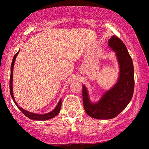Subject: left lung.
I'll return each mask as SVG.
<instances>
[{"label":"left lung","mask_w":149,"mask_h":149,"mask_svg":"<svg viewBox=\"0 0 149 149\" xmlns=\"http://www.w3.org/2000/svg\"><path fill=\"white\" fill-rule=\"evenodd\" d=\"M108 46L115 52L119 66L117 82L92 102L86 87L82 86L83 104L86 114L97 119H111L119 114L132 100L134 90V69L132 59L122 41L116 36L108 40Z\"/></svg>","instance_id":"obj_1"}]
</instances>
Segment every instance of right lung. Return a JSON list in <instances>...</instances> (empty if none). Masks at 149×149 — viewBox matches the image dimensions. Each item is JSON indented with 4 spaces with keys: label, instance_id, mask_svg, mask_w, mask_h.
Wrapping results in <instances>:
<instances>
[{
    "label": "right lung",
    "instance_id": "add662e5",
    "mask_svg": "<svg viewBox=\"0 0 149 149\" xmlns=\"http://www.w3.org/2000/svg\"><path fill=\"white\" fill-rule=\"evenodd\" d=\"M19 52V50L17 52L16 54L14 55V56H13L12 63H11V75H10L9 86H10V93H11V97H12L13 101L14 102L15 104L17 106V108H18L19 110H21V112H22L23 114H24L26 116V117L30 118V119L37 120H46L50 119V118H54V116H56V115L58 114L59 112H60V110L61 108V104H62V102H61V101H62V99H61V100H59L58 104H57L56 108H55L54 110H53L52 111H51V112L46 113V114H36V113L31 112H29V111H27V110H24L22 108L19 107L18 106V104H17L16 102H15L14 96H13V67H14L15 58H16V57L17 56V54H18Z\"/></svg>",
    "mask_w": 149,
    "mask_h": 149
}]
</instances>
